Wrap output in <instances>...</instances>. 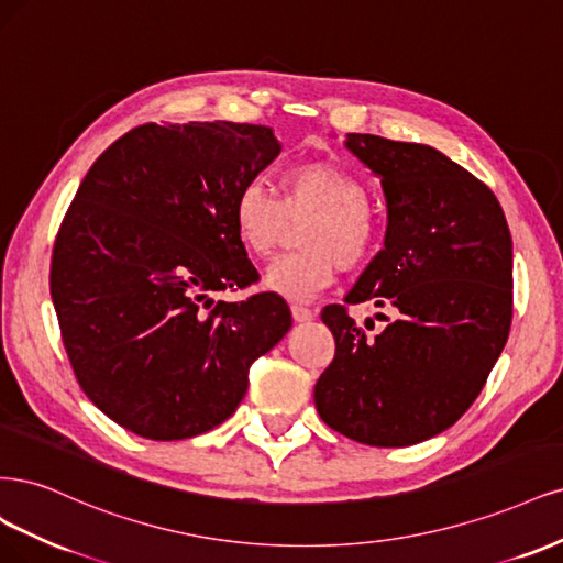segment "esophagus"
<instances>
[{
  "mask_svg": "<svg viewBox=\"0 0 563 563\" xmlns=\"http://www.w3.org/2000/svg\"><path fill=\"white\" fill-rule=\"evenodd\" d=\"M292 318H295V322H308V320H313V311L301 303H292Z\"/></svg>",
  "mask_w": 563,
  "mask_h": 563,
  "instance_id": "34e87169",
  "label": "esophagus"
}]
</instances>
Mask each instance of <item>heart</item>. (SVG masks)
Instances as JSON below:
<instances>
[{
  "label": "heart",
  "instance_id": "b5f03b06",
  "mask_svg": "<svg viewBox=\"0 0 563 563\" xmlns=\"http://www.w3.org/2000/svg\"><path fill=\"white\" fill-rule=\"evenodd\" d=\"M301 227L306 247L266 268L264 287L289 301H311L334 280L336 268L367 266L378 250V222L362 179L336 161H303L280 175V198L262 183H245L233 198L235 239L252 257H268L289 222Z\"/></svg>",
  "mask_w": 563,
  "mask_h": 563
}]
</instances>
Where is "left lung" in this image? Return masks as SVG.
I'll return each instance as SVG.
<instances>
[{"label":"left lung","mask_w":563,"mask_h":563,"mask_svg":"<svg viewBox=\"0 0 563 563\" xmlns=\"http://www.w3.org/2000/svg\"><path fill=\"white\" fill-rule=\"evenodd\" d=\"M346 150L380 179L388 227L343 301L393 320L367 336L346 306L322 308L336 351L316 409L360 444H419L461 419L505 349L512 235L494 191L428 144L349 133Z\"/></svg>","instance_id":"8db88e82"}]
</instances>
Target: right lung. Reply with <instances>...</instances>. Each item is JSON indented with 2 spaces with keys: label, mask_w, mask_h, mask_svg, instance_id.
<instances>
[{
  "label": "right lung",
  "mask_w": 563,
  "mask_h": 563,
  "mask_svg": "<svg viewBox=\"0 0 563 563\" xmlns=\"http://www.w3.org/2000/svg\"><path fill=\"white\" fill-rule=\"evenodd\" d=\"M280 154L266 125L144 123L107 147L67 208L51 260L69 365L102 413L140 438L224 423L250 365L292 328L235 239L233 198Z\"/></svg>",
  "instance_id": "obj_1"
}]
</instances>
